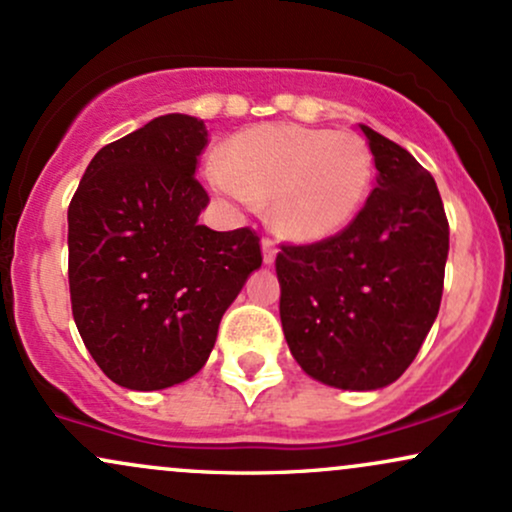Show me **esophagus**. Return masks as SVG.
<instances>
[{
  "instance_id": "34e87169",
  "label": "esophagus",
  "mask_w": 512,
  "mask_h": 512,
  "mask_svg": "<svg viewBox=\"0 0 512 512\" xmlns=\"http://www.w3.org/2000/svg\"><path fill=\"white\" fill-rule=\"evenodd\" d=\"M276 252H279V248H276V243L272 238H262V257H264V264H272L276 260Z\"/></svg>"
}]
</instances>
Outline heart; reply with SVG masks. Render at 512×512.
<instances>
[{
  "mask_svg": "<svg viewBox=\"0 0 512 512\" xmlns=\"http://www.w3.org/2000/svg\"><path fill=\"white\" fill-rule=\"evenodd\" d=\"M209 190L252 209L262 199L279 236L320 243L342 233L366 202L373 156L354 132L257 125L233 134L221 163H209Z\"/></svg>",
  "mask_w": 512,
  "mask_h": 512,
  "instance_id": "obj_1",
  "label": "heart"
}]
</instances>
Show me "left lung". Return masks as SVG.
<instances>
[{"mask_svg": "<svg viewBox=\"0 0 512 512\" xmlns=\"http://www.w3.org/2000/svg\"><path fill=\"white\" fill-rule=\"evenodd\" d=\"M361 129L378 187L342 233L276 255L286 344L310 378L342 390H378L411 366L438 315L450 248L433 175Z\"/></svg>", "mask_w": 512, "mask_h": 512, "instance_id": "8db88e82", "label": "left lung"}]
</instances>
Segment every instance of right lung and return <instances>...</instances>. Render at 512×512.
<instances>
[{
    "label": "right lung",
    "instance_id": "obj_1",
    "mask_svg": "<svg viewBox=\"0 0 512 512\" xmlns=\"http://www.w3.org/2000/svg\"><path fill=\"white\" fill-rule=\"evenodd\" d=\"M207 127L170 113L103 146L69 204V293L98 368L127 390L199 373L226 308L260 269L250 228L199 226Z\"/></svg>",
    "mask_w": 512,
    "mask_h": 512
}]
</instances>
